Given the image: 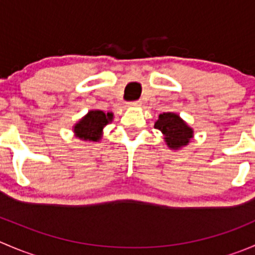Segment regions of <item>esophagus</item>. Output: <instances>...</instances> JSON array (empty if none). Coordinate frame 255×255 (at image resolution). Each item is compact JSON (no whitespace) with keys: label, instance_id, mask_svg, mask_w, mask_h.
I'll use <instances>...</instances> for the list:
<instances>
[{"label":"esophagus","instance_id":"esophagus-1","mask_svg":"<svg viewBox=\"0 0 255 255\" xmlns=\"http://www.w3.org/2000/svg\"><path fill=\"white\" fill-rule=\"evenodd\" d=\"M128 107H139L140 105V101H132V102H128Z\"/></svg>","mask_w":255,"mask_h":255}]
</instances>
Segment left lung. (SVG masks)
Returning a JSON list of instances; mask_svg holds the SVG:
<instances>
[{
    "label": "left lung",
    "mask_w": 255,
    "mask_h": 255,
    "mask_svg": "<svg viewBox=\"0 0 255 255\" xmlns=\"http://www.w3.org/2000/svg\"><path fill=\"white\" fill-rule=\"evenodd\" d=\"M154 127L163 133L166 145L174 150L187 145L190 139L194 137L192 128L174 112H164L159 115Z\"/></svg>",
    "instance_id": "obj_1"
}]
</instances>
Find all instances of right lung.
<instances>
[{
	"mask_svg": "<svg viewBox=\"0 0 255 255\" xmlns=\"http://www.w3.org/2000/svg\"><path fill=\"white\" fill-rule=\"evenodd\" d=\"M113 118L112 112L105 113L100 110L90 111L74 126V133L80 139L97 142L102 137V129Z\"/></svg>",
	"mask_w": 255,
	"mask_h": 255,
	"instance_id": "obj_1",
	"label": "right lung"
}]
</instances>
